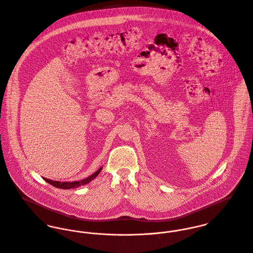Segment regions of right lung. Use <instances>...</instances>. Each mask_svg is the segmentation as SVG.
Segmentation results:
<instances>
[{
  "instance_id": "right-lung-1",
  "label": "right lung",
  "mask_w": 253,
  "mask_h": 253,
  "mask_svg": "<svg viewBox=\"0 0 253 253\" xmlns=\"http://www.w3.org/2000/svg\"><path fill=\"white\" fill-rule=\"evenodd\" d=\"M102 168H100L96 172H94L93 174H91L90 176H88L87 178L85 179H83L81 181H73V182H60V181H53L48 180L46 178H43V180L46 181L47 183L51 184L52 186L56 187V188H59V189H73V188H78L80 186H83V185H85L87 183H89L92 179H94L101 171Z\"/></svg>"
}]
</instances>
